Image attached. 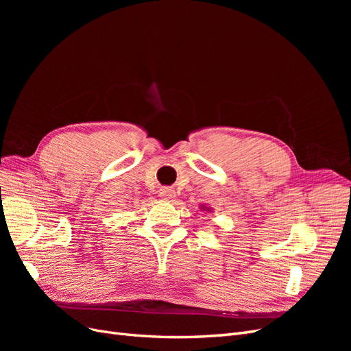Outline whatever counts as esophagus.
Segmentation results:
<instances>
[{"instance_id": "obj_1", "label": "esophagus", "mask_w": 351, "mask_h": 351, "mask_svg": "<svg viewBox=\"0 0 351 351\" xmlns=\"http://www.w3.org/2000/svg\"><path fill=\"white\" fill-rule=\"evenodd\" d=\"M159 195H161V197L164 200H171L176 197V190L171 187H162L161 190H159Z\"/></svg>"}]
</instances>
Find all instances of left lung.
<instances>
[{
	"label": "left lung",
	"instance_id": "1",
	"mask_svg": "<svg viewBox=\"0 0 351 351\" xmlns=\"http://www.w3.org/2000/svg\"><path fill=\"white\" fill-rule=\"evenodd\" d=\"M200 209H202V210H206V212H210V208H208V206H205V205H200Z\"/></svg>",
	"mask_w": 351,
	"mask_h": 351
}]
</instances>
